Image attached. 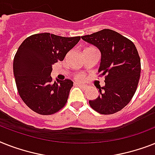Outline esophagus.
<instances>
[{
    "mask_svg": "<svg viewBox=\"0 0 155 155\" xmlns=\"http://www.w3.org/2000/svg\"><path fill=\"white\" fill-rule=\"evenodd\" d=\"M75 85H77V86L80 87H82V88L84 89H86L87 88V86L86 85H84V84H79V83H75Z\"/></svg>",
    "mask_w": 155,
    "mask_h": 155,
    "instance_id": "34e87169",
    "label": "esophagus"
}]
</instances>
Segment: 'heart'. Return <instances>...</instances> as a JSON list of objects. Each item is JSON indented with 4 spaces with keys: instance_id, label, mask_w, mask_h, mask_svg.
I'll use <instances>...</instances> for the list:
<instances>
[{
    "instance_id": "1",
    "label": "heart",
    "mask_w": 155,
    "mask_h": 155,
    "mask_svg": "<svg viewBox=\"0 0 155 155\" xmlns=\"http://www.w3.org/2000/svg\"><path fill=\"white\" fill-rule=\"evenodd\" d=\"M75 80H78V81H82V80H84V78H85V75L84 74H77V75H75Z\"/></svg>"
}]
</instances>
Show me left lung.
Masks as SVG:
<instances>
[{"mask_svg": "<svg viewBox=\"0 0 155 155\" xmlns=\"http://www.w3.org/2000/svg\"><path fill=\"white\" fill-rule=\"evenodd\" d=\"M101 51L99 76H104L105 86L98 87L99 96L89 101L91 107L102 114H112L125 107L139 84L141 62L134 43L119 32L103 29L81 36Z\"/></svg>", "mask_w": 155, "mask_h": 155, "instance_id": "obj_1", "label": "left lung"}]
</instances>
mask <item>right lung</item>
I'll use <instances>...</instances> for the list:
<instances>
[{
	"mask_svg": "<svg viewBox=\"0 0 155 155\" xmlns=\"http://www.w3.org/2000/svg\"><path fill=\"white\" fill-rule=\"evenodd\" d=\"M80 36L64 37L50 34H34L26 38L13 60L16 88L22 100L37 114L48 115L65 106L73 82L51 83V65L63 61Z\"/></svg>",
	"mask_w": 155,
	"mask_h": 155,
	"instance_id": "add662e5",
	"label": "right lung"
}]
</instances>
